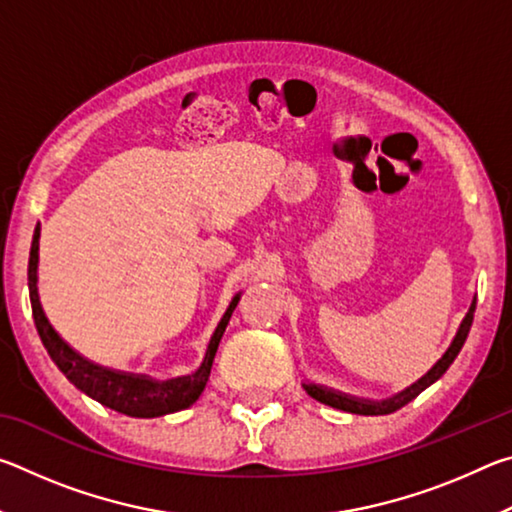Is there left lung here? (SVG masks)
<instances>
[{
  "instance_id": "8db88e82",
  "label": "left lung",
  "mask_w": 512,
  "mask_h": 512,
  "mask_svg": "<svg viewBox=\"0 0 512 512\" xmlns=\"http://www.w3.org/2000/svg\"><path fill=\"white\" fill-rule=\"evenodd\" d=\"M474 309H476V298H472V305H470V309H467V314L461 320V325H458L454 339H452V343H449V348L443 352V357L433 363V366L427 372H424V375L418 381H413V384L406 386L404 391L386 397V400H366V397L348 395V393L334 391V388L314 384V381H309V379L302 381V388H305V391L311 397H314V400L332 406V409L345 411V413L388 415V413H393L397 409H402V406H406L411 400H415V397H418L424 391V388L436 384V381L445 375L447 368L452 366L454 359L458 357V352H461V348H463L467 334H470V327H472V320H474Z\"/></svg>"
}]
</instances>
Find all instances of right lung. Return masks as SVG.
Wrapping results in <instances>:
<instances>
[{
	"label": "right lung",
	"instance_id": "add662e5",
	"mask_svg": "<svg viewBox=\"0 0 512 512\" xmlns=\"http://www.w3.org/2000/svg\"><path fill=\"white\" fill-rule=\"evenodd\" d=\"M38 250H40V223L36 225L31 241V255H29V298L33 309V320H36L38 334L45 345L51 361L56 363L58 370L72 381V384L83 391L92 400L108 406V409L131 415V418H160V415L183 411L192 406L198 397H201L203 388L210 379L214 354L219 350L221 336L225 327L230 323L232 311H235L237 302L241 298V291L235 293L230 300L228 309L221 316L219 325L214 327L207 343L201 366H198L192 375L173 377V379H153L149 375H137V372H124L115 368L99 366L90 359H85L81 352H76L63 336H60L54 325L49 323L45 309L40 305L38 293Z\"/></svg>",
	"mask_w": 512,
	"mask_h": 512
}]
</instances>
